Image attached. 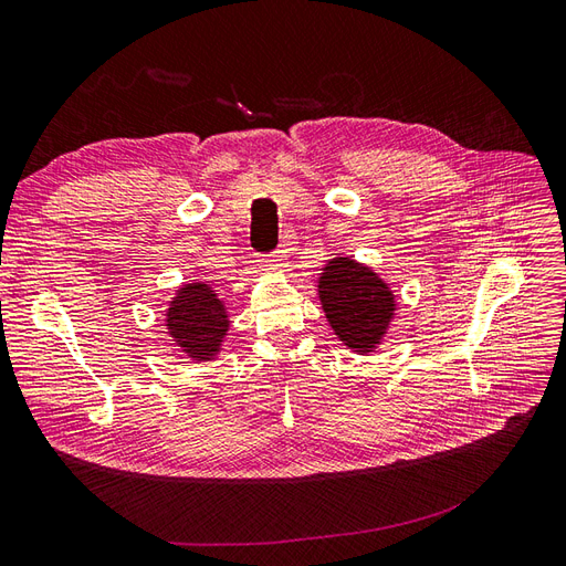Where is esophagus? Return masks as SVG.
Returning a JSON list of instances; mask_svg holds the SVG:
<instances>
[{
	"instance_id": "obj_1",
	"label": "esophagus",
	"mask_w": 566,
	"mask_h": 566,
	"mask_svg": "<svg viewBox=\"0 0 566 566\" xmlns=\"http://www.w3.org/2000/svg\"><path fill=\"white\" fill-rule=\"evenodd\" d=\"M263 263L270 270H284L286 268V254H284V251H272V254Z\"/></svg>"
}]
</instances>
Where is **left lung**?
I'll use <instances>...</instances> for the list:
<instances>
[{
	"instance_id": "obj_1",
	"label": "left lung",
	"mask_w": 566,
	"mask_h": 566,
	"mask_svg": "<svg viewBox=\"0 0 566 566\" xmlns=\"http://www.w3.org/2000/svg\"><path fill=\"white\" fill-rule=\"evenodd\" d=\"M319 301L336 336L359 354L375 352L394 319V291L368 265L331 259L319 277Z\"/></svg>"
}]
</instances>
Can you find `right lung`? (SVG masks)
<instances>
[{"mask_svg": "<svg viewBox=\"0 0 566 566\" xmlns=\"http://www.w3.org/2000/svg\"><path fill=\"white\" fill-rule=\"evenodd\" d=\"M170 338L188 359L209 361L217 357L228 336V312L214 289L205 282L184 284L165 315Z\"/></svg>", "mask_w": 566, "mask_h": 566, "instance_id": "1", "label": "right lung"}]
</instances>
